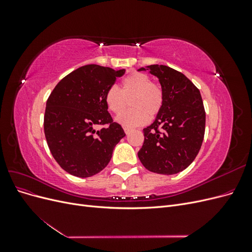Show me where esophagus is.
Instances as JSON below:
<instances>
[{"label": "esophagus", "instance_id": "obj_1", "mask_svg": "<svg viewBox=\"0 0 252 252\" xmlns=\"http://www.w3.org/2000/svg\"><path fill=\"white\" fill-rule=\"evenodd\" d=\"M131 130H132L131 128H128V127H125V128H124V131H125V133H126V134L130 133V132H131Z\"/></svg>", "mask_w": 252, "mask_h": 252}]
</instances>
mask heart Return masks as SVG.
<instances>
[{
  "label": "heart",
  "instance_id": "1",
  "mask_svg": "<svg viewBox=\"0 0 252 252\" xmlns=\"http://www.w3.org/2000/svg\"><path fill=\"white\" fill-rule=\"evenodd\" d=\"M105 104L116 116L123 113L131 101L132 109L118 118L120 124L126 127H135L146 124L149 117L155 118L161 111L164 104L162 86L151 82L149 75L142 72H132L122 80L121 89L110 86L105 93Z\"/></svg>",
  "mask_w": 252,
  "mask_h": 252
}]
</instances>
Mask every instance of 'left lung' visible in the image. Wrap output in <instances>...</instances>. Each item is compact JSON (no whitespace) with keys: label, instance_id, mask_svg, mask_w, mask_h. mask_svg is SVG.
<instances>
[{"label":"left lung","instance_id":"8db88e82","mask_svg":"<svg viewBox=\"0 0 252 252\" xmlns=\"http://www.w3.org/2000/svg\"><path fill=\"white\" fill-rule=\"evenodd\" d=\"M148 69L161 83L164 104L154 123L143 129L138 157L151 172L174 174L186 169L201 149L206 122L202 96L182 72L165 65H150Z\"/></svg>","mask_w":252,"mask_h":252}]
</instances>
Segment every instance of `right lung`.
Instances as JSON below:
<instances>
[{
    "label": "right lung",
    "instance_id": "right-lung-1",
    "mask_svg": "<svg viewBox=\"0 0 252 252\" xmlns=\"http://www.w3.org/2000/svg\"><path fill=\"white\" fill-rule=\"evenodd\" d=\"M124 73L125 69L85 65L67 74L50 94L44 132L52 157L68 173L88 178L102 171L126 135L113 122L104 98ZM96 126H102L100 131Z\"/></svg>",
    "mask_w": 252,
    "mask_h": 252
}]
</instances>
